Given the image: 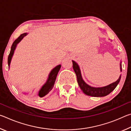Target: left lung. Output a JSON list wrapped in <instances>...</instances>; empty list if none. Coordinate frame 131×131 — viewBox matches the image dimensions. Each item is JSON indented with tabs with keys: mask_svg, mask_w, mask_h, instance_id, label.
<instances>
[{
	"mask_svg": "<svg viewBox=\"0 0 131 131\" xmlns=\"http://www.w3.org/2000/svg\"><path fill=\"white\" fill-rule=\"evenodd\" d=\"M72 62L73 68L75 73L76 74L77 82H78L80 88H81V90L83 91V92L84 94L87 95H89V96L95 97H101L106 96V95L109 94L111 92H112L115 89V88L117 87V85H118L119 81H120L121 76H119V79L117 80V81L114 82L113 83L110 84V85L106 86V87L101 88H94L90 87V85H87V84L83 81V79H82L80 70L78 65L73 61H72ZM120 66L121 71H122L121 65H120Z\"/></svg>",
	"mask_w": 131,
	"mask_h": 131,
	"instance_id": "8db88e82",
	"label": "left lung"
}]
</instances>
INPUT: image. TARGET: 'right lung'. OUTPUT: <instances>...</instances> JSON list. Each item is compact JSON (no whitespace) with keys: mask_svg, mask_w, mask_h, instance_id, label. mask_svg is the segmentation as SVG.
Segmentation results:
<instances>
[{"mask_svg":"<svg viewBox=\"0 0 131 131\" xmlns=\"http://www.w3.org/2000/svg\"><path fill=\"white\" fill-rule=\"evenodd\" d=\"M26 35V33L21 35L20 36L18 37L16 40H15V41L13 42V43L12 46V47H11L10 54H9V55H8V65L9 66H10L11 59H12L13 53H14V51L15 50V47H16L17 44L22 39H23ZM61 66L60 65H58L55 68L51 70V72H50L47 82H46L45 84H44L43 87H42L40 90L39 91V96L40 97H43L45 96V95L48 94L50 91L52 89L53 87H54V85L55 82V80H56L58 73L59 69H60Z\"/></svg>","mask_w":131,"mask_h":131,"instance_id":"1","label":"right lung"}]
</instances>
